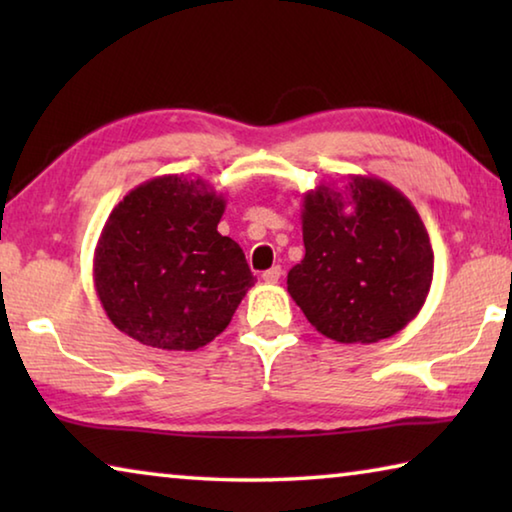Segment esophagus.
<instances>
[{
  "label": "esophagus",
  "mask_w": 512,
  "mask_h": 512,
  "mask_svg": "<svg viewBox=\"0 0 512 512\" xmlns=\"http://www.w3.org/2000/svg\"><path fill=\"white\" fill-rule=\"evenodd\" d=\"M262 277H264L266 284H277V282H280V277H282V268L280 266L268 268V271L262 273Z\"/></svg>",
  "instance_id": "34e87169"
}]
</instances>
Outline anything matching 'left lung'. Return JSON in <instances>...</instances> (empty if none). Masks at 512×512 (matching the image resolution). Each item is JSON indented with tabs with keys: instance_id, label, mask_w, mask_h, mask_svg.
<instances>
[{
	"instance_id": "8db88e82",
	"label": "left lung",
	"mask_w": 512,
	"mask_h": 512,
	"mask_svg": "<svg viewBox=\"0 0 512 512\" xmlns=\"http://www.w3.org/2000/svg\"><path fill=\"white\" fill-rule=\"evenodd\" d=\"M305 257L287 289L320 334L377 343L420 314L433 280V250L420 214L375 176L323 185L302 201Z\"/></svg>"
}]
</instances>
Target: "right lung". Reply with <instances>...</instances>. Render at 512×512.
Masks as SVG:
<instances>
[{
  "instance_id": "right-lung-1",
  "label": "right lung",
  "mask_w": 512,
  "mask_h": 512,
  "mask_svg": "<svg viewBox=\"0 0 512 512\" xmlns=\"http://www.w3.org/2000/svg\"><path fill=\"white\" fill-rule=\"evenodd\" d=\"M223 194L178 173L137 185L110 212L92 277L110 323L160 350H198L230 325L255 284L237 241L219 235Z\"/></svg>"
}]
</instances>
